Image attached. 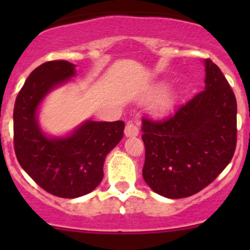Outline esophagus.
Here are the masks:
<instances>
[{
  "mask_svg": "<svg viewBox=\"0 0 250 250\" xmlns=\"http://www.w3.org/2000/svg\"><path fill=\"white\" fill-rule=\"evenodd\" d=\"M125 135L127 138L138 137L139 135V128H138V125L134 122H128L125 128Z\"/></svg>",
  "mask_w": 250,
  "mask_h": 250,
  "instance_id": "1",
  "label": "esophagus"
}]
</instances>
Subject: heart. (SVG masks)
<instances>
[{"label": "heart", "mask_w": 250, "mask_h": 250, "mask_svg": "<svg viewBox=\"0 0 250 250\" xmlns=\"http://www.w3.org/2000/svg\"><path fill=\"white\" fill-rule=\"evenodd\" d=\"M172 105V98L169 94H163L161 99L157 103V110L158 111H166L168 107Z\"/></svg>", "instance_id": "b5f03b06"}]
</instances>
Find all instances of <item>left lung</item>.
Masks as SVG:
<instances>
[{
    "mask_svg": "<svg viewBox=\"0 0 250 250\" xmlns=\"http://www.w3.org/2000/svg\"><path fill=\"white\" fill-rule=\"evenodd\" d=\"M204 89L162 121L144 118L143 176L163 197L200 192L232 160L237 141V103L228 80L204 60Z\"/></svg>",
    "mask_w": 250,
    "mask_h": 250,
    "instance_id": "1",
    "label": "left lung"
}]
</instances>
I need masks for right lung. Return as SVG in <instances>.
<instances>
[{
    "label": "right lung",
    "instance_id": "right-lung-1",
    "mask_svg": "<svg viewBox=\"0 0 250 250\" xmlns=\"http://www.w3.org/2000/svg\"><path fill=\"white\" fill-rule=\"evenodd\" d=\"M76 76V65L54 60L40 65L25 81L14 105L18 162L43 190L62 198L92 192L104 178L107 153L123 138L125 122L87 120L64 137H52L39 123L44 98Z\"/></svg>",
    "mask_w": 250,
    "mask_h": 250
}]
</instances>
